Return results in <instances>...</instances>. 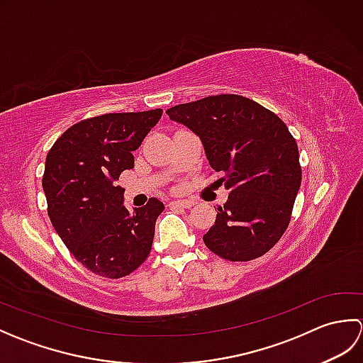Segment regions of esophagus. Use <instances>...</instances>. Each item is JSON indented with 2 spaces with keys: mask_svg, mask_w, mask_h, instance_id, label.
Returning <instances> with one entry per match:
<instances>
[{
  "mask_svg": "<svg viewBox=\"0 0 363 363\" xmlns=\"http://www.w3.org/2000/svg\"><path fill=\"white\" fill-rule=\"evenodd\" d=\"M169 207H184V209H190L191 206H194V203L189 201V199H181V201H172L168 203Z\"/></svg>",
  "mask_w": 363,
  "mask_h": 363,
  "instance_id": "34e87169",
  "label": "esophagus"
}]
</instances>
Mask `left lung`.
<instances>
[{
  "instance_id": "obj_1",
  "label": "left lung",
  "mask_w": 363,
  "mask_h": 363,
  "mask_svg": "<svg viewBox=\"0 0 363 363\" xmlns=\"http://www.w3.org/2000/svg\"><path fill=\"white\" fill-rule=\"evenodd\" d=\"M167 113L199 135L211 167L223 173L217 184L230 190L203 235L207 248L230 262L264 256L287 230L301 186L289 128L274 112L233 94L177 104Z\"/></svg>"
}]
</instances>
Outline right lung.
Returning <instances> with one entry per match:
<instances>
[{
  "label": "right lung",
  "mask_w": 363,
  "mask_h": 363,
  "mask_svg": "<svg viewBox=\"0 0 363 363\" xmlns=\"http://www.w3.org/2000/svg\"><path fill=\"white\" fill-rule=\"evenodd\" d=\"M162 109L104 113L76 123L60 135L42 179L54 229L74 259L91 273L120 279L150 256L156 220L165 206L150 198L129 212L117 181L134 168L135 151Z\"/></svg>",
  "instance_id": "add662e5"
}]
</instances>
